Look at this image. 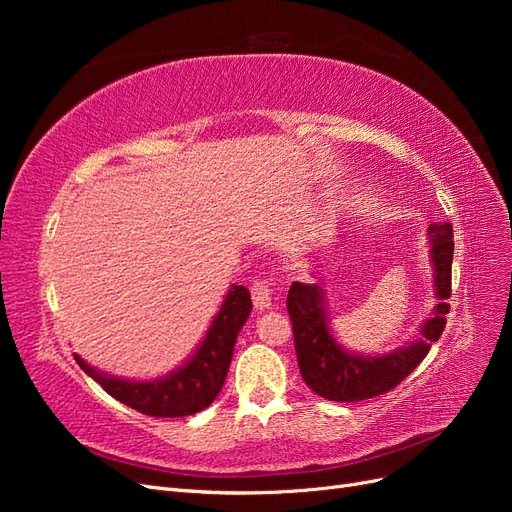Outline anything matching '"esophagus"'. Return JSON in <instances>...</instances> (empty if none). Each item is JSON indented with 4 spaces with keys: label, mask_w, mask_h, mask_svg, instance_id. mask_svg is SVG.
Here are the masks:
<instances>
[{
    "label": "esophagus",
    "mask_w": 512,
    "mask_h": 512,
    "mask_svg": "<svg viewBox=\"0 0 512 512\" xmlns=\"http://www.w3.org/2000/svg\"><path fill=\"white\" fill-rule=\"evenodd\" d=\"M273 292H275V284L271 280H256L252 284V301L254 307L260 309V312H265L273 305Z\"/></svg>",
    "instance_id": "1"
}]
</instances>
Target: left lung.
Instances as JSON below:
<instances>
[{"label": "left lung", "mask_w": 512, "mask_h": 512, "mask_svg": "<svg viewBox=\"0 0 512 512\" xmlns=\"http://www.w3.org/2000/svg\"><path fill=\"white\" fill-rule=\"evenodd\" d=\"M431 260L436 269V294L440 303L433 309L421 339L408 348L386 356H359L342 350L329 331L324 294L318 284L294 282L288 290V316L292 322L294 350L305 384L329 401H361L389 393L418 367L431 344L438 342L451 305V269H453V226L451 222H433L429 226Z\"/></svg>", "instance_id": "left-lung-1"}]
</instances>
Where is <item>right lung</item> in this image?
Masks as SVG:
<instances>
[{
    "label": "right lung",
    "mask_w": 512,
    "mask_h": 512,
    "mask_svg": "<svg viewBox=\"0 0 512 512\" xmlns=\"http://www.w3.org/2000/svg\"><path fill=\"white\" fill-rule=\"evenodd\" d=\"M250 312V290L245 286H232L198 352L183 367H179L175 374L160 380L130 382L102 376L100 371L89 367L81 356H74V359L85 374L94 378L108 395L134 408L136 412L164 418L190 416L211 406L213 399L220 395L237 335Z\"/></svg>",
    "instance_id": "1"
}]
</instances>
